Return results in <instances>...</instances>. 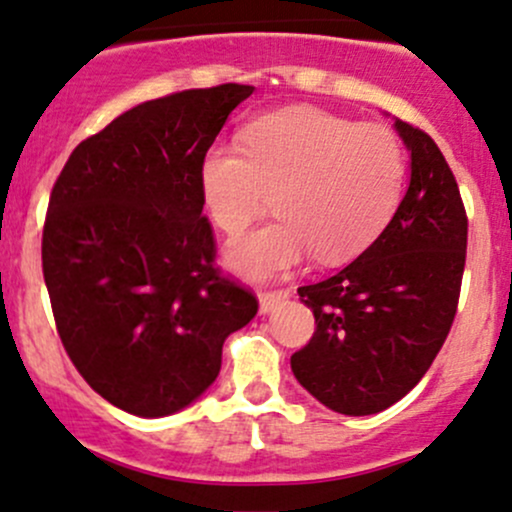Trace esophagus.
I'll return each instance as SVG.
<instances>
[{
    "mask_svg": "<svg viewBox=\"0 0 512 512\" xmlns=\"http://www.w3.org/2000/svg\"><path fill=\"white\" fill-rule=\"evenodd\" d=\"M292 297V292L289 289H262L260 292V311L262 314H267V311H272L274 306L282 304L284 299Z\"/></svg>",
    "mask_w": 512,
    "mask_h": 512,
    "instance_id": "obj_1",
    "label": "esophagus"
}]
</instances>
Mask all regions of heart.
Returning <instances> with one entry per match:
<instances>
[{"label":"heart","mask_w":512,"mask_h":512,"mask_svg":"<svg viewBox=\"0 0 512 512\" xmlns=\"http://www.w3.org/2000/svg\"><path fill=\"white\" fill-rule=\"evenodd\" d=\"M407 184V154L392 129L289 107L257 117L240 147L215 144L201 159L203 206L225 235L245 233L270 203L277 218L228 250L245 277H274L314 252L353 260L390 223Z\"/></svg>","instance_id":"heart-1"}]
</instances>
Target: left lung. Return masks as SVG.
Masks as SVG:
<instances>
[{
    "mask_svg": "<svg viewBox=\"0 0 512 512\" xmlns=\"http://www.w3.org/2000/svg\"><path fill=\"white\" fill-rule=\"evenodd\" d=\"M395 127L412 179L392 220L351 265L297 289L316 331L292 355L294 375L353 417L387 410L424 378L454 324L466 265L469 218L444 154L424 129Z\"/></svg>",
    "mask_w": 512,
    "mask_h": 512,
    "instance_id": "left-lung-1",
    "label": "left lung"
}]
</instances>
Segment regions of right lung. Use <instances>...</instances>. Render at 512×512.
Wrapping results in <instances>:
<instances>
[{
  "label": "right lung",
  "instance_id": "1",
  "mask_svg": "<svg viewBox=\"0 0 512 512\" xmlns=\"http://www.w3.org/2000/svg\"><path fill=\"white\" fill-rule=\"evenodd\" d=\"M252 85L142 102L83 139L53 184L41 262L56 331L100 397L137 417L191 405L257 297L215 267L198 169Z\"/></svg>",
  "mask_w": 512,
  "mask_h": 512
}]
</instances>
